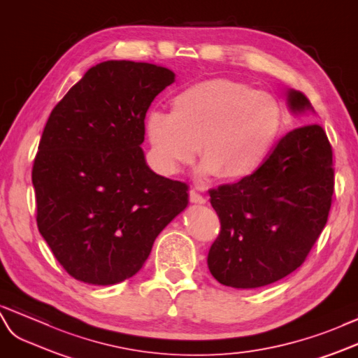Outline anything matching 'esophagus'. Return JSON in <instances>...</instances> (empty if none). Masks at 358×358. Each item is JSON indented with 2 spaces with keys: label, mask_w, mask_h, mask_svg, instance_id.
I'll use <instances>...</instances> for the list:
<instances>
[{
  "label": "esophagus",
  "mask_w": 358,
  "mask_h": 358,
  "mask_svg": "<svg viewBox=\"0 0 358 358\" xmlns=\"http://www.w3.org/2000/svg\"><path fill=\"white\" fill-rule=\"evenodd\" d=\"M189 199H190V203H195V204H206L207 203V199L203 195H199L196 190L189 192Z\"/></svg>",
  "instance_id": "1"
}]
</instances>
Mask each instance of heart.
Returning a JSON list of instances; mask_svg holds the SVG:
<instances>
[{
	"mask_svg": "<svg viewBox=\"0 0 358 358\" xmlns=\"http://www.w3.org/2000/svg\"><path fill=\"white\" fill-rule=\"evenodd\" d=\"M171 107V115L151 112L145 121L154 162L168 176L194 160L199 146L201 176L243 181L268 162L284 128L271 94L228 78L192 85Z\"/></svg>",
	"mask_w": 358,
	"mask_h": 358,
	"instance_id": "b5f03b06",
	"label": "heart"
}]
</instances>
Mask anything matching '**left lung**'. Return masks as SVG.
I'll return each instance as SVG.
<instances>
[{
  "label": "left lung",
  "instance_id": "1",
  "mask_svg": "<svg viewBox=\"0 0 358 358\" xmlns=\"http://www.w3.org/2000/svg\"><path fill=\"white\" fill-rule=\"evenodd\" d=\"M293 113L313 112L290 89ZM334 192L333 150L324 128H295L275 146L252 177L212 189L210 203L221 233L210 246L213 277L234 289H255L298 269L327 224Z\"/></svg>",
  "mask_w": 358,
  "mask_h": 358
}]
</instances>
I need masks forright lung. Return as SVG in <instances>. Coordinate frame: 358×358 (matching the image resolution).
<instances>
[{
    "label": "right lung",
    "instance_id": "add662e5",
    "mask_svg": "<svg viewBox=\"0 0 358 358\" xmlns=\"http://www.w3.org/2000/svg\"><path fill=\"white\" fill-rule=\"evenodd\" d=\"M176 74L152 63L92 66L52 108L31 181L38 228L71 277L108 286L133 277L155 237L189 204L187 185L145 162V116Z\"/></svg>",
    "mask_w": 358,
    "mask_h": 358
}]
</instances>
